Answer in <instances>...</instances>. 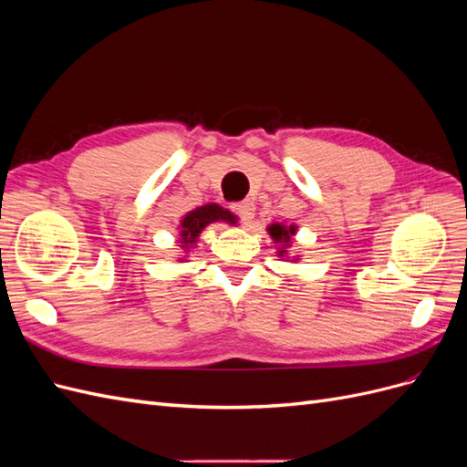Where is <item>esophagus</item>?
<instances>
[{
    "mask_svg": "<svg viewBox=\"0 0 467 467\" xmlns=\"http://www.w3.org/2000/svg\"><path fill=\"white\" fill-rule=\"evenodd\" d=\"M234 214H237V218L242 220V223H247L251 218H253V212H255V208H253V204L249 201H244V202H235L230 206Z\"/></svg>",
    "mask_w": 467,
    "mask_h": 467,
    "instance_id": "obj_1",
    "label": "esophagus"
}]
</instances>
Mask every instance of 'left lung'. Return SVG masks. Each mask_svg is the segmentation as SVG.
Masks as SVG:
<instances>
[{"label":"left lung","instance_id":"left-lung-1","mask_svg":"<svg viewBox=\"0 0 467 467\" xmlns=\"http://www.w3.org/2000/svg\"><path fill=\"white\" fill-rule=\"evenodd\" d=\"M266 232L271 234V237L275 239V244L282 245L278 247V255L285 257L286 255V249L292 244V235H296V225H285V223H271L266 228Z\"/></svg>","mask_w":467,"mask_h":467}]
</instances>
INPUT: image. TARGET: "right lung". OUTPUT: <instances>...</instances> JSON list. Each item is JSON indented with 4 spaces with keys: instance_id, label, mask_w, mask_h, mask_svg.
Masks as SVG:
<instances>
[{
    "instance_id": "1",
    "label": "right lung",
    "mask_w": 467,
    "mask_h": 467,
    "mask_svg": "<svg viewBox=\"0 0 467 467\" xmlns=\"http://www.w3.org/2000/svg\"><path fill=\"white\" fill-rule=\"evenodd\" d=\"M218 220L228 222V223L235 222L232 212H228L218 204H204L201 208H194L192 212H189V214L181 220V225H179L181 247L189 251L196 244V239H199L201 232L206 228V225L212 222H218Z\"/></svg>"
}]
</instances>
